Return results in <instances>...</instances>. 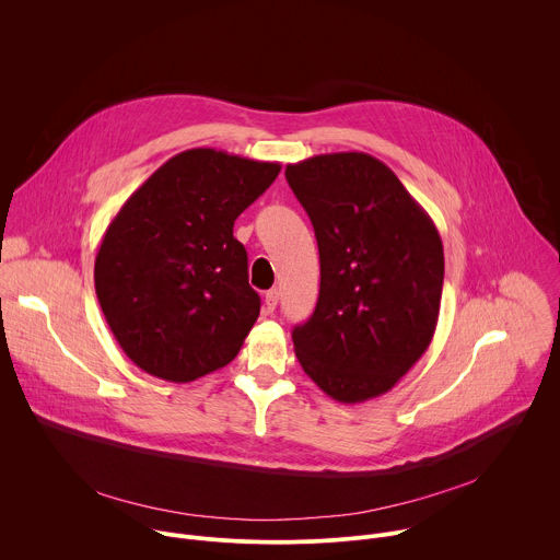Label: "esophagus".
I'll return each mask as SVG.
<instances>
[{
	"mask_svg": "<svg viewBox=\"0 0 560 560\" xmlns=\"http://www.w3.org/2000/svg\"><path fill=\"white\" fill-rule=\"evenodd\" d=\"M277 303H279V290H268L264 296V310L272 314L277 310Z\"/></svg>",
	"mask_w": 560,
	"mask_h": 560,
	"instance_id": "1",
	"label": "esophagus"
}]
</instances>
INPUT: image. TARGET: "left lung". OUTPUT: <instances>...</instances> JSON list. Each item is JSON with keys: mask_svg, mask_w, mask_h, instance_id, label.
I'll return each instance as SVG.
<instances>
[{"mask_svg": "<svg viewBox=\"0 0 560 560\" xmlns=\"http://www.w3.org/2000/svg\"><path fill=\"white\" fill-rule=\"evenodd\" d=\"M318 244L322 288L292 330L303 372L339 404L392 389L432 343L443 244L430 214L376 156L316 154L285 166Z\"/></svg>", "mask_w": 560, "mask_h": 560, "instance_id": "left-lung-1", "label": "left lung"}]
</instances>
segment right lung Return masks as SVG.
<instances>
[{"instance_id": "obj_1", "label": "right lung", "mask_w": 560, "mask_h": 560, "mask_svg": "<svg viewBox=\"0 0 560 560\" xmlns=\"http://www.w3.org/2000/svg\"><path fill=\"white\" fill-rule=\"evenodd\" d=\"M279 171L214 148L184 150L115 214L95 259V290L137 368L188 383L242 350L261 299L232 228Z\"/></svg>"}]
</instances>
